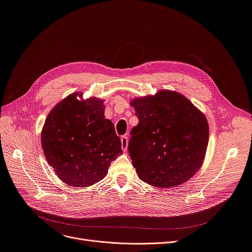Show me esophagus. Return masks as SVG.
Returning <instances> with one entry per match:
<instances>
[{"label": "esophagus", "instance_id": "1", "mask_svg": "<svg viewBox=\"0 0 252 252\" xmlns=\"http://www.w3.org/2000/svg\"><path fill=\"white\" fill-rule=\"evenodd\" d=\"M127 142H128V135H124L122 137V148L125 152L127 149Z\"/></svg>", "mask_w": 252, "mask_h": 252}]
</instances>
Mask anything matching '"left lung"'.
<instances>
[{
  "label": "left lung",
  "mask_w": 252,
  "mask_h": 252,
  "mask_svg": "<svg viewBox=\"0 0 252 252\" xmlns=\"http://www.w3.org/2000/svg\"><path fill=\"white\" fill-rule=\"evenodd\" d=\"M139 124L128 154L140 180L169 188L191 179L204 159L209 128L205 116L183 95L159 91L130 102Z\"/></svg>",
  "instance_id": "obj_1"
}]
</instances>
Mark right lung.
I'll use <instances>...</instances> for the list:
<instances>
[{
    "label": "right lung",
    "instance_id": "1",
    "mask_svg": "<svg viewBox=\"0 0 252 252\" xmlns=\"http://www.w3.org/2000/svg\"><path fill=\"white\" fill-rule=\"evenodd\" d=\"M77 96L66 97L49 113L42 147L60 180L72 187H88L104 179L123 150L112 122L105 118L103 101Z\"/></svg>",
    "mask_w": 252,
    "mask_h": 252
}]
</instances>
